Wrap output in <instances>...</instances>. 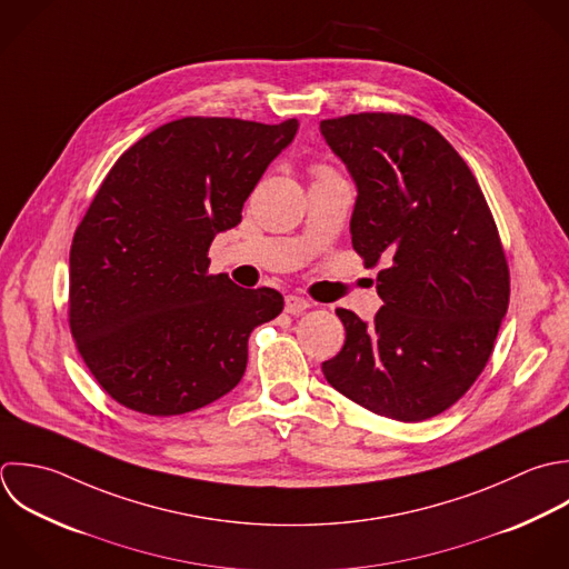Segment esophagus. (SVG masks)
<instances>
[{
	"label": "esophagus",
	"instance_id": "1",
	"mask_svg": "<svg viewBox=\"0 0 569 569\" xmlns=\"http://www.w3.org/2000/svg\"><path fill=\"white\" fill-rule=\"evenodd\" d=\"M310 308V301L308 299H303V297H299V295H288L286 297V312L288 315H301V312H306Z\"/></svg>",
	"mask_w": 569,
	"mask_h": 569
}]
</instances>
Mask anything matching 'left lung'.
I'll use <instances>...</instances> for the list:
<instances>
[{"label":"left lung","mask_w":569,"mask_h":569,"mask_svg":"<svg viewBox=\"0 0 569 569\" xmlns=\"http://www.w3.org/2000/svg\"><path fill=\"white\" fill-rule=\"evenodd\" d=\"M357 183L352 248L383 261L372 323L337 308L341 352L328 383L361 408L426 421L483 372L510 303V270L488 201L461 154L430 123L395 112L321 121Z\"/></svg>","instance_id":"left-lung-1"}]
</instances>
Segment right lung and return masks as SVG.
I'll return each instance as SVG.
<instances>
[{
  "mask_svg": "<svg viewBox=\"0 0 569 569\" xmlns=\"http://www.w3.org/2000/svg\"><path fill=\"white\" fill-rule=\"evenodd\" d=\"M297 128V119L183 117L148 132L106 174L72 237L68 321L117 403L186 415L241 381L248 337L283 310V297L208 274V248L241 221Z\"/></svg>",
  "mask_w": 569,
  "mask_h": 569,
  "instance_id": "obj_1",
  "label": "right lung"
}]
</instances>
